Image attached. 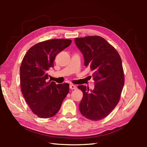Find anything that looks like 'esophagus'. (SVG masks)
Instances as JSON below:
<instances>
[{
	"instance_id": "34e87169",
	"label": "esophagus",
	"mask_w": 147,
	"mask_h": 147,
	"mask_svg": "<svg viewBox=\"0 0 147 147\" xmlns=\"http://www.w3.org/2000/svg\"><path fill=\"white\" fill-rule=\"evenodd\" d=\"M69 88L70 89H71V90H76L77 89V86L74 85V84H70Z\"/></svg>"
}]
</instances>
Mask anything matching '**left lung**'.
Listing matches in <instances>:
<instances>
[{
	"mask_svg": "<svg viewBox=\"0 0 147 147\" xmlns=\"http://www.w3.org/2000/svg\"><path fill=\"white\" fill-rule=\"evenodd\" d=\"M75 42L84 57V64L93 71V90L78 86L83 94L79 109L85 118L98 121L118 104L124 84L121 57L115 48L100 36L75 38Z\"/></svg>",
	"mask_w": 147,
	"mask_h": 147,
	"instance_id": "obj_1",
	"label": "left lung"
}]
</instances>
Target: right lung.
I'll use <instances>...</instances> for the list:
<instances>
[{
  "label": "right lung",
  "mask_w": 147,
  "mask_h": 147,
  "mask_svg": "<svg viewBox=\"0 0 147 147\" xmlns=\"http://www.w3.org/2000/svg\"><path fill=\"white\" fill-rule=\"evenodd\" d=\"M71 43V40L64 38L38 43L29 49L22 61L21 91L31 110L40 118L55 116L69 91L68 83L56 84L47 79L48 71L54 67L55 57Z\"/></svg>",
  "instance_id": "add662e5"
}]
</instances>
